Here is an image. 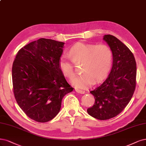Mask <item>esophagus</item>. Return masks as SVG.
Returning <instances> with one entry per match:
<instances>
[{
  "instance_id": "34e87169",
  "label": "esophagus",
  "mask_w": 146,
  "mask_h": 146,
  "mask_svg": "<svg viewBox=\"0 0 146 146\" xmlns=\"http://www.w3.org/2000/svg\"><path fill=\"white\" fill-rule=\"evenodd\" d=\"M75 92H77L78 94H84V92H85V91H84V90H80V89H75Z\"/></svg>"
}]
</instances>
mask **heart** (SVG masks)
<instances>
[{
  "label": "heart",
  "instance_id": "obj_1",
  "mask_svg": "<svg viewBox=\"0 0 146 146\" xmlns=\"http://www.w3.org/2000/svg\"><path fill=\"white\" fill-rule=\"evenodd\" d=\"M70 56L71 58L66 54L61 56L60 69L65 77L71 78L75 73L72 62H83L82 74L72 78L71 83L77 88L85 89L92 85L95 80L99 82L104 78L111 66L113 54L107 44L78 43L71 48Z\"/></svg>",
  "mask_w": 146,
  "mask_h": 146
}]
</instances>
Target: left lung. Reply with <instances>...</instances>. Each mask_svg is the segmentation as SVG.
Masks as SVG:
<instances>
[{
    "mask_svg": "<svg viewBox=\"0 0 146 146\" xmlns=\"http://www.w3.org/2000/svg\"><path fill=\"white\" fill-rule=\"evenodd\" d=\"M113 54V63L108 77L91 93L93 106L87 109L95 118L106 120L121 113L131 100L136 88L137 63L133 53L112 35H104Z\"/></svg>",
    "mask_w": 146,
    "mask_h": 146,
    "instance_id": "1",
    "label": "left lung"
}]
</instances>
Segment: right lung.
I'll use <instances>...</instances> for the list:
<instances>
[{
  "mask_svg": "<svg viewBox=\"0 0 146 146\" xmlns=\"http://www.w3.org/2000/svg\"><path fill=\"white\" fill-rule=\"evenodd\" d=\"M64 43L42 38L25 45L14 60V97L28 117L39 123L52 119L65 95L74 88L59 67Z\"/></svg>",
  "mask_w": 146,
  "mask_h": 146,
  "instance_id": "right-lung-1",
  "label": "right lung"
}]
</instances>
